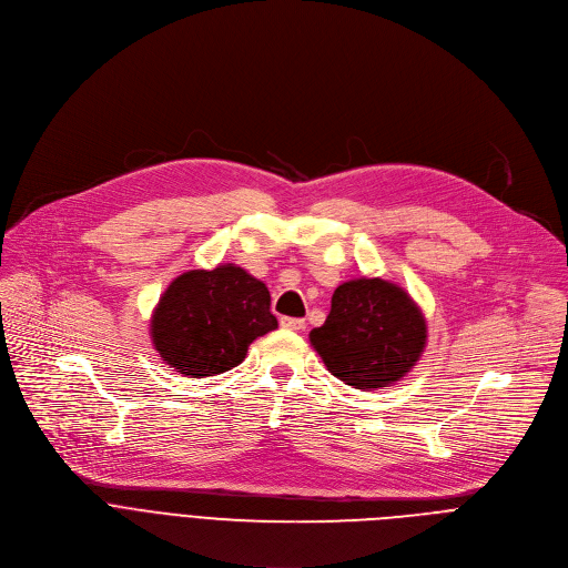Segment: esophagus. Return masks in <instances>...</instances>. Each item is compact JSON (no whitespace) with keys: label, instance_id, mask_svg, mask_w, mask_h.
I'll list each match as a JSON object with an SVG mask.
<instances>
[{"label":"esophagus","instance_id":"1","mask_svg":"<svg viewBox=\"0 0 568 568\" xmlns=\"http://www.w3.org/2000/svg\"><path fill=\"white\" fill-rule=\"evenodd\" d=\"M280 325H282L284 329H293V332H297V329H302V327H304V321H302V318H288V316H284V318L280 321Z\"/></svg>","mask_w":568,"mask_h":568}]
</instances>
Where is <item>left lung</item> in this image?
Here are the masks:
<instances>
[{
    "label": "left lung",
    "mask_w": 568,
    "mask_h": 568,
    "mask_svg": "<svg viewBox=\"0 0 568 568\" xmlns=\"http://www.w3.org/2000/svg\"><path fill=\"white\" fill-rule=\"evenodd\" d=\"M308 341L336 379L356 390L397 384L426 347V321L413 297L382 277L341 284L332 311Z\"/></svg>",
    "instance_id": "1"
}]
</instances>
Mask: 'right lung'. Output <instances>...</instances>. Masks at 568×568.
<instances>
[{"instance_id": "add662e5", "label": "right lung", "mask_w": 568, "mask_h": 568, "mask_svg": "<svg viewBox=\"0 0 568 568\" xmlns=\"http://www.w3.org/2000/svg\"><path fill=\"white\" fill-rule=\"evenodd\" d=\"M273 329L277 318L266 284L234 264L182 273L151 316V338L162 361L194 379L236 367L250 343Z\"/></svg>"}]
</instances>
